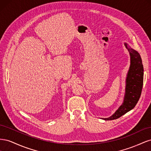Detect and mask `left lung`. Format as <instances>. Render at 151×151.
<instances>
[{"instance_id":"obj_1","label":"left lung","mask_w":151,"mask_h":151,"mask_svg":"<svg viewBox=\"0 0 151 151\" xmlns=\"http://www.w3.org/2000/svg\"><path fill=\"white\" fill-rule=\"evenodd\" d=\"M130 56V65L126 78L125 94L123 102L115 113L104 120H115L133 109L140 97L144 81V67L140 54L132 49L127 43H124Z\"/></svg>"}]
</instances>
